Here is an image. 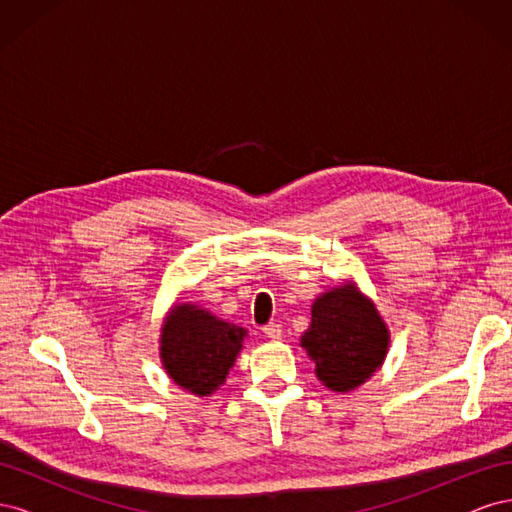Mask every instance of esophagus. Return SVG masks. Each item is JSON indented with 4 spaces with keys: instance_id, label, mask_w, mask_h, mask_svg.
<instances>
[{
    "instance_id": "1",
    "label": "esophagus",
    "mask_w": 512,
    "mask_h": 512,
    "mask_svg": "<svg viewBox=\"0 0 512 512\" xmlns=\"http://www.w3.org/2000/svg\"><path fill=\"white\" fill-rule=\"evenodd\" d=\"M262 333H265L269 339H273V342H277V339H282V327L280 324H267V327H262Z\"/></svg>"
}]
</instances>
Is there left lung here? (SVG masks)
<instances>
[{
    "label": "left lung",
    "instance_id": "left-lung-1",
    "mask_svg": "<svg viewBox=\"0 0 512 512\" xmlns=\"http://www.w3.org/2000/svg\"><path fill=\"white\" fill-rule=\"evenodd\" d=\"M391 335L374 301L354 284L320 294L301 346L316 363V376L335 393H348L384 363Z\"/></svg>",
    "mask_w": 512,
    "mask_h": 512
}]
</instances>
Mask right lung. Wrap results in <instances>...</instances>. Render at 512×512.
I'll use <instances>...</instances> for the list:
<instances>
[{
  "mask_svg": "<svg viewBox=\"0 0 512 512\" xmlns=\"http://www.w3.org/2000/svg\"><path fill=\"white\" fill-rule=\"evenodd\" d=\"M247 331L192 303L170 309L160 335V359L181 389L209 397L226 382Z\"/></svg>",
  "mask_w": 512,
  "mask_h": 512,
  "instance_id": "right-lung-1",
  "label": "right lung"
}]
</instances>
